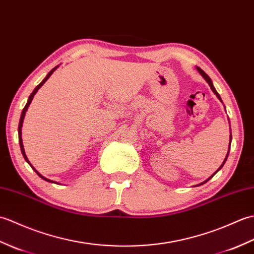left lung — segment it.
<instances>
[{"label":"left lung","instance_id":"1","mask_svg":"<svg viewBox=\"0 0 254 254\" xmlns=\"http://www.w3.org/2000/svg\"><path fill=\"white\" fill-rule=\"evenodd\" d=\"M196 68H197V71H198V73H199V74H201V75H202V76L204 77V79H205V80H206V82L208 83V85H209V87H210V89H212V90H213V93H214L215 95H216V96H217V98H218V99H219L220 101H222V98H220V96H219V94L217 93V91H216V89H215V87H214V85H213V83H212V79H210V78H209V76H208V75H207L206 73H205V72L203 71V69H201V68H199V67H197V66H196ZM222 102H223V101H222ZM230 143H231V132H230ZM230 143H229V149H230ZM229 149H228V153H227V155H226V158H225V160H224V163L222 164V166H220V167H219V168H218V170H217L216 172H218V171H219L220 169H222V168H223V166L225 165V163H226V160H227V158H228V155H229ZM216 172H215V174H216ZM215 174H214V175H215ZM214 175H213V176H210V177L208 178V179H207L206 181H204L203 183H205V182H207V181H208V180L210 179V178H213V177H214ZM203 183H201V185H203ZM201 185H199V186H201Z\"/></svg>","mask_w":254,"mask_h":254}]
</instances>
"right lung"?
Segmentation results:
<instances>
[{"label":"right lung","mask_w":254,"mask_h":254,"mask_svg":"<svg viewBox=\"0 0 254 254\" xmlns=\"http://www.w3.org/2000/svg\"><path fill=\"white\" fill-rule=\"evenodd\" d=\"M59 67V65H57L56 67H53L51 71L48 73V75L47 76L44 78V80H42V82L37 86V87L34 89V91H32V93L30 94V96H29V98H28V101H27V104H26V106L24 107V109H23V111H21V116H20V120H19V124H18V139H19V146H20V150H21V154H23V156H24V158H25V160L27 161V163H28L30 166H31V164L29 163V160H28V158H27V156H26V154H25V149H24V145H23V139H21V127H23V122H24V118H25V113H26V111H27V109H28V107H29V105H30V102H31V100H32V98H34V96L36 95V93L38 91V89H39L42 85H44L46 82H47V79L49 78L51 75H52V73L56 71V69ZM31 168L34 169L35 171H36V174L39 176L41 179H44V180H46V181H48V182H55V181H52V180H49V179H47L46 177H44L42 175H40L39 172H38L34 167L31 166ZM57 183V182H56ZM59 185V183H58Z\"/></svg>","instance_id":"right-lung-1"}]
</instances>
